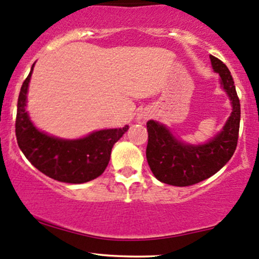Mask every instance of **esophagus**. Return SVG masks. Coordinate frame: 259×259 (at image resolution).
I'll return each instance as SVG.
<instances>
[{
	"mask_svg": "<svg viewBox=\"0 0 259 259\" xmlns=\"http://www.w3.org/2000/svg\"><path fill=\"white\" fill-rule=\"evenodd\" d=\"M146 119H148V117H146V115H144V116H139V121H140V122H145Z\"/></svg>",
	"mask_w": 259,
	"mask_h": 259,
	"instance_id": "esophagus-1",
	"label": "esophagus"
}]
</instances>
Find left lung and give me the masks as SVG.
Listing matches in <instances>:
<instances>
[{
    "mask_svg": "<svg viewBox=\"0 0 259 259\" xmlns=\"http://www.w3.org/2000/svg\"><path fill=\"white\" fill-rule=\"evenodd\" d=\"M213 71L219 73L222 88L232 101L233 111L218 136L203 145L181 143L163 124L150 120L146 159L157 180L171 186H191L205 180L232 158L237 149L240 126V101L227 66L210 55Z\"/></svg>",
    "mask_w": 259,
    "mask_h": 259,
    "instance_id": "obj_1",
    "label": "left lung"
}]
</instances>
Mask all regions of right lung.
<instances>
[{
    "mask_svg": "<svg viewBox=\"0 0 259 259\" xmlns=\"http://www.w3.org/2000/svg\"><path fill=\"white\" fill-rule=\"evenodd\" d=\"M32 71L33 66L22 82L15 120V136L22 154L38 170L61 183L82 184L100 177L109 163L113 145L128 126L97 131L75 140L59 139L40 132L25 109Z\"/></svg>",
    "mask_w": 259,
    "mask_h": 259,
    "instance_id": "right-lung-1",
    "label": "right lung"
}]
</instances>
